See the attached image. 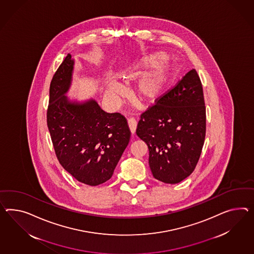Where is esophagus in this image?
Masks as SVG:
<instances>
[{"label": "esophagus", "mask_w": 254, "mask_h": 254, "mask_svg": "<svg viewBox=\"0 0 254 254\" xmlns=\"http://www.w3.org/2000/svg\"><path fill=\"white\" fill-rule=\"evenodd\" d=\"M128 125H129V128H130V132L133 134L135 132V130H136V120L134 118H129L128 119Z\"/></svg>", "instance_id": "1"}]
</instances>
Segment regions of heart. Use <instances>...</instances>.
Masks as SVG:
<instances>
[{"label": "heart", "mask_w": 254, "mask_h": 254, "mask_svg": "<svg viewBox=\"0 0 254 254\" xmlns=\"http://www.w3.org/2000/svg\"><path fill=\"white\" fill-rule=\"evenodd\" d=\"M169 55L165 52H156L146 56L130 69L129 78H136L153 69L137 83V97L143 102L156 103L162 100L171 89L175 80V71L173 66L166 61ZM124 92L123 85L113 82L109 86L107 94L112 101L117 102Z\"/></svg>", "instance_id": "heart-1"}]
</instances>
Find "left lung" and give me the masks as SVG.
<instances>
[{"label": "left lung", "instance_id": "1", "mask_svg": "<svg viewBox=\"0 0 254 254\" xmlns=\"http://www.w3.org/2000/svg\"><path fill=\"white\" fill-rule=\"evenodd\" d=\"M206 111L202 82L194 69L162 100L140 116L136 134L147 144L154 178L169 184L190 175L202 153Z\"/></svg>", "mask_w": 254, "mask_h": 254}]
</instances>
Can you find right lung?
I'll list each match as a JSON object with an SVG mask.
<instances>
[{"label":"right lung","instance_id":"right-lung-1","mask_svg":"<svg viewBox=\"0 0 254 254\" xmlns=\"http://www.w3.org/2000/svg\"><path fill=\"white\" fill-rule=\"evenodd\" d=\"M73 60L68 54L50 85L47 124L59 162L78 182L97 186L109 181L130 142L127 120L107 113L90 99L71 102Z\"/></svg>","mask_w":254,"mask_h":254}]
</instances>
